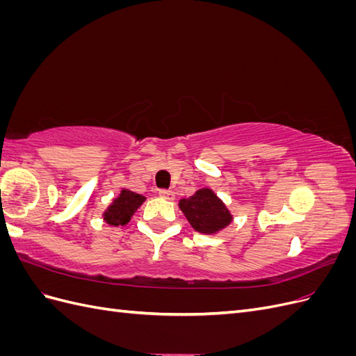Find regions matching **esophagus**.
<instances>
[{
	"label": "esophagus",
	"mask_w": 356,
	"mask_h": 356,
	"mask_svg": "<svg viewBox=\"0 0 356 356\" xmlns=\"http://www.w3.org/2000/svg\"><path fill=\"white\" fill-rule=\"evenodd\" d=\"M159 196L161 199H165V200H174L175 199V193L172 191V190H160L159 191Z\"/></svg>",
	"instance_id": "esophagus-1"
}]
</instances>
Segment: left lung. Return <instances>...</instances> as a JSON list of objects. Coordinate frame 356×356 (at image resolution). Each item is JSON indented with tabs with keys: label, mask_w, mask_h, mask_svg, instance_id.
<instances>
[{
	"label": "left lung",
	"mask_w": 356,
	"mask_h": 356,
	"mask_svg": "<svg viewBox=\"0 0 356 356\" xmlns=\"http://www.w3.org/2000/svg\"><path fill=\"white\" fill-rule=\"evenodd\" d=\"M179 209L193 229L203 234H215L233 221V215L211 188H200L188 199H181Z\"/></svg>",
	"instance_id": "left-lung-1"
}]
</instances>
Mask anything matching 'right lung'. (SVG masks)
<instances>
[{
	"instance_id": "right-lung-1",
	"label": "right lung",
	"mask_w": 356,
	"mask_h": 356,
	"mask_svg": "<svg viewBox=\"0 0 356 356\" xmlns=\"http://www.w3.org/2000/svg\"><path fill=\"white\" fill-rule=\"evenodd\" d=\"M144 202H145V197L143 195H138V193L123 188L120 191V195H118L115 199H113L110 207L106 208L105 212L102 213L104 221L106 224L113 225V227L126 225L134 217L136 209L141 207Z\"/></svg>"
}]
</instances>
